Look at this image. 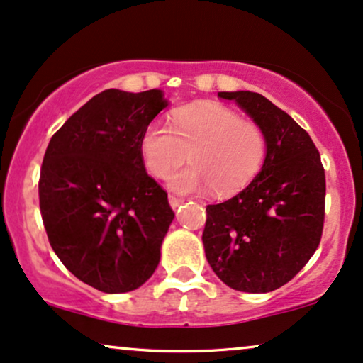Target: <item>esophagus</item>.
I'll return each mask as SVG.
<instances>
[{
	"instance_id": "esophagus-1",
	"label": "esophagus",
	"mask_w": 363,
	"mask_h": 363,
	"mask_svg": "<svg viewBox=\"0 0 363 363\" xmlns=\"http://www.w3.org/2000/svg\"><path fill=\"white\" fill-rule=\"evenodd\" d=\"M168 202H169V207L177 208V207H180V205L183 203V200L178 199V196H174V195H169L168 196Z\"/></svg>"
}]
</instances>
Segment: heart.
Instances as JSON below:
<instances>
[{
    "mask_svg": "<svg viewBox=\"0 0 363 363\" xmlns=\"http://www.w3.org/2000/svg\"><path fill=\"white\" fill-rule=\"evenodd\" d=\"M189 153L190 167L168 177L177 194L217 195L242 190L262 168L267 140L262 128L222 104L195 106L173 118L172 128L151 123L141 136V155L151 174L163 178Z\"/></svg>",
    "mask_w": 363,
    "mask_h": 363,
    "instance_id": "b5f03b06",
    "label": "heart"
}]
</instances>
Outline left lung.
I'll list each match as a JSON object with an SVG mask.
<instances>
[{
    "mask_svg": "<svg viewBox=\"0 0 363 363\" xmlns=\"http://www.w3.org/2000/svg\"><path fill=\"white\" fill-rule=\"evenodd\" d=\"M267 140L264 164L235 196L207 205L205 256L218 279L242 293H269L310 261L325 218V169L310 134L257 92H218Z\"/></svg>",
    "mask_w": 363,
    "mask_h": 363,
    "instance_id": "left-lung-1",
    "label": "left lung"
}]
</instances>
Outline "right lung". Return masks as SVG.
<instances>
[{"instance_id":"1","label":"right lung","mask_w":363,"mask_h":363,"mask_svg":"<svg viewBox=\"0 0 363 363\" xmlns=\"http://www.w3.org/2000/svg\"><path fill=\"white\" fill-rule=\"evenodd\" d=\"M168 106L160 89H107L53 134L40 172V212L52 249L80 281L118 294L145 284L174 213L146 173L141 136Z\"/></svg>"}]
</instances>
